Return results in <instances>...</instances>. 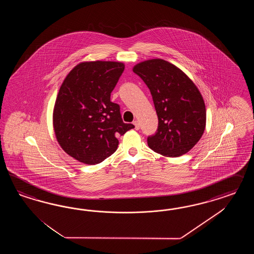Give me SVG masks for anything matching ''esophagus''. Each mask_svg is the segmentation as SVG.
Returning <instances> with one entry per match:
<instances>
[{
  "label": "esophagus",
  "instance_id": "esophagus-1",
  "mask_svg": "<svg viewBox=\"0 0 254 254\" xmlns=\"http://www.w3.org/2000/svg\"><path fill=\"white\" fill-rule=\"evenodd\" d=\"M133 125L135 126V129H139V123H138V121H137V120H135L134 122H133Z\"/></svg>",
  "mask_w": 254,
  "mask_h": 254
}]
</instances>
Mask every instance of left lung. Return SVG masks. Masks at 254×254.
I'll use <instances>...</instances> for the list:
<instances>
[{
	"label": "left lung",
	"instance_id": "1",
	"mask_svg": "<svg viewBox=\"0 0 254 254\" xmlns=\"http://www.w3.org/2000/svg\"><path fill=\"white\" fill-rule=\"evenodd\" d=\"M133 71L149 87L158 117V128L148 146L167 157L188 153L206 127L205 101L197 86L177 66L161 59L139 62Z\"/></svg>",
	"mask_w": 254,
	"mask_h": 254
}]
</instances>
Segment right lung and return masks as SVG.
Masks as SVG:
<instances>
[{
	"label": "right lung",
	"instance_id": "1",
	"mask_svg": "<svg viewBox=\"0 0 254 254\" xmlns=\"http://www.w3.org/2000/svg\"><path fill=\"white\" fill-rule=\"evenodd\" d=\"M119 62H83L63 80L53 110V127L62 150L81 163L96 165L117 150V137L134 128L125 124L111 93L123 73Z\"/></svg>",
	"mask_w": 254,
	"mask_h": 254
}]
</instances>
